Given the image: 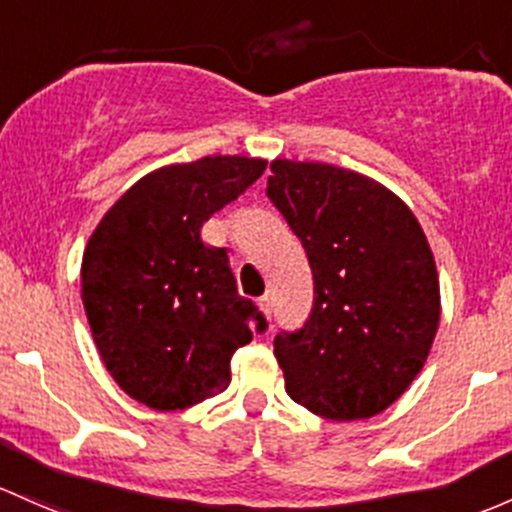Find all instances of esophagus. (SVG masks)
Masks as SVG:
<instances>
[{"mask_svg": "<svg viewBox=\"0 0 512 512\" xmlns=\"http://www.w3.org/2000/svg\"><path fill=\"white\" fill-rule=\"evenodd\" d=\"M257 306H260V311L265 314V319H270V316H272V297H270V294H265V297L257 301Z\"/></svg>", "mask_w": 512, "mask_h": 512, "instance_id": "esophagus-1", "label": "esophagus"}]
</instances>
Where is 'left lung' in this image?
Segmentation results:
<instances>
[{
  "label": "left lung",
  "mask_w": 512,
  "mask_h": 512,
  "mask_svg": "<svg viewBox=\"0 0 512 512\" xmlns=\"http://www.w3.org/2000/svg\"><path fill=\"white\" fill-rule=\"evenodd\" d=\"M267 196L314 272L304 328L279 333L287 395L336 422L380 414L412 385L439 328L432 247L400 196L358 171L274 159Z\"/></svg>",
  "instance_id": "obj_1"
}]
</instances>
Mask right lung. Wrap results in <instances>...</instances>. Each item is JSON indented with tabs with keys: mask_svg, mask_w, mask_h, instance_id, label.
Returning a JSON list of instances; mask_svg holds the SVG:
<instances>
[{
	"mask_svg": "<svg viewBox=\"0 0 512 512\" xmlns=\"http://www.w3.org/2000/svg\"><path fill=\"white\" fill-rule=\"evenodd\" d=\"M267 169L255 157H203L142 176L90 235L80 287L107 373L132 400L176 412L230 385V358L252 341L223 247L201 228Z\"/></svg>",
	"mask_w": 512,
	"mask_h": 512,
	"instance_id": "obj_1",
	"label": "right lung"
}]
</instances>
